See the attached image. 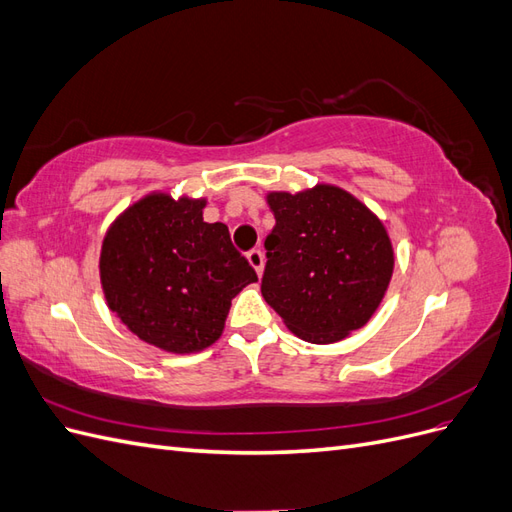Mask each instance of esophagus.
Returning a JSON list of instances; mask_svg holds the SVG:
<instances>
[{
	"label": "esophagus",
	"instance_id": "1",
	"mask_svg": "<svg viewBox=\"0 0 512 512\" xmlns=\"http://www.w3.org/2000/svg\"><path fill=\"white\" fill-rule=\"evenodd\" d=\"M247 262L254 267V271L258 275H262V271H265V254H262L260 250H252L247 252Z\"/></svg>",
	"mask_w": 512,
	"mask_h": 512
}]
</instances>
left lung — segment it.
<instances>
[{"instance_id":"8db88e82","label":"left lung","mask_w":512,"mask_h":512,"mask_svg":"<svg viewBox=\"0 0 512 512\" xmlns=\"http://www.w3.org/2000/svg\"><path fill=\"white\" fill-rule=\"evenodd\" d=\"M267 205L275 226L265 241L262 297L288 331L309 344H335L365 327L395 267L378 215L331 183L267 192Z\"/></svg>"}]
</instances>
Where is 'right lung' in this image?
Returning <instances> with one entry per match:
<instances>
[{"label":"right lung","mask_w":512,"mask_h":512,"mask_svg":"<svg viewBox=\"0 0 512 512\" xmlns=\"http://www.w3.org/2000/svg\"><path fill=\"white\" fill-rule=\"evenodd\" d=\"M207 198L149 192L108 226L100 250L106 305L145 344L170 354L218 342L232 299L258 282Z\"/></svg>","instance_id":"right-lung-1"}]
</instances>
